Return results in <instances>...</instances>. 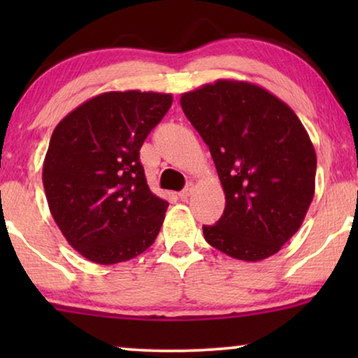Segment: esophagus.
<instances>
[{
	"label": "esophagus",
	"mask_w": 358,
	"mask_h": 358,
	"mask_svg": "<svg viewBox=\"0 0 358 358\" xmlns=\"http://www.w3.org/2000/svg\"><path fill=\"white\" fill-rule=\"evenodd\" d=\"M192 192H194V184H189V185H185L184 190H180L179 197H180V200H187Z\"/></svg>",
	"instance_id": "esophagus-1"
}]
</instances>
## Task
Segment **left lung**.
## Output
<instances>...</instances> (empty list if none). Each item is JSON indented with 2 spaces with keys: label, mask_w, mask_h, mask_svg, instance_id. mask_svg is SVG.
Wrapping results in <instances>:
<instances>
[{
  "label": "left lung",
  "mask_w": 358,
  "mask_h": 358,
  "mask_svg": "<svg viewBox=\"0 0 358 358\" xmlns=\"http://www.w3.org/2000/svg\"><path fill=\"white\" fill-rule=\"evenodd\" d=\"M212 155L223 217L203 227L210 246L233 259L262 261L300 229L315 197L316 151L295 112L264 87L218 80L180 96Z\"/></svg>",
  "instance_id": "8db88e82"
}]
</instances>
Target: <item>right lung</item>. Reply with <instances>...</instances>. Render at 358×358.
<instances>
[{
	"label": "right lung",
	"mask_w": 358,
	"mask_h": 358,
	"mask_svg": "<svg viewBox=\"0 0 358 358\" xmlns=\"http://www.w3.org/2000/svg\"><path fill=\"white\" fill-rule=\"evenodd\" d=\"M171 104L166 92H102L53 130L42 171L48 208L87 261H130L158 236L169 203L146 184L140 148Z\"/></svg>",
	"instance_id": "right-lung-1"
}]
</instances>
